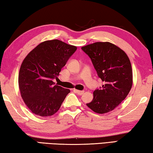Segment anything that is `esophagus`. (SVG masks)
<instances>
[{"instance_id": "1", "label": "esophagus", "mask_w": 153, "mask_h": 153, "mask_svg": "<svg viewBox=\"0 0 153 153\" xmlns=\"http://www.w3.org/2000/svg\"><path fill=\"white\" fill-rule=\"evenodd\" d=\"M74 91L76 92L77 94L79 95V96H81V95L84 94V91H80V90H77V89H74Z\"/></svg>"}]
</instances>
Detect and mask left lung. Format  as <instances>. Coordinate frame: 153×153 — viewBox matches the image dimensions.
<instances>
[{"instance_id": "1", "label": "left lung", "mask_w": 153, "mask_h": 153, "mask_svg": "<svg viewBox=\"0 0 153 153\" xmlns=\"http://www.w3.org/2000/svg\"><path fill=\"white\" fill-rule=\"evenodd\" d=\"M91 59L97 76L104 82L94 91L87 106L96 113L112 111L126 99L132 87V69L127 54L108 42H97L81 47Z\"/></svg>"}]
</instances>
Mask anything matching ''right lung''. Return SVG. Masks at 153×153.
<instances>
[{"label":"right lung","instance_id":"1","mask_svg":"<svg viewBox=\"0 0 153 153\" xmlns=\"http://www.w3.org/2000/svg\"><path fill=\"white\" fill-rule=\"evenodd\" d=\"M76 49L54 39L40 43L25 57L19 72V87L32 113L45 117L59 109L70 90L55 85L53 79Z\"/></svg>","mask_w":153,"mask_h":153}]
</instances>
